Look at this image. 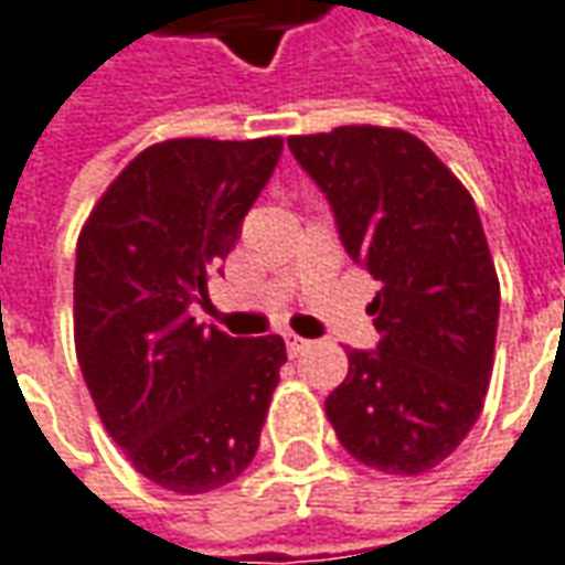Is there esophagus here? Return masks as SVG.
Wrapping results in <instances>:
<instances>
[{
	"label": "esophagus",
	"instance_id": "obj_1",
	"mask_svg": "<svg viewBox=\"0 0 565 565\" xmlns=\"http://www.w3.org/2000/svg\"><path fill=\"white\" fill-rule=\"evenodd\" d=\"M305 348H308V339H301V335H295V332H286V351H289V358L301 354Z\"/></svg>",
	"mask_w": 565,
	"mask_h": 565
}]
</instances>
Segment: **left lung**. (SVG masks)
Listing matches in <instances>:
<instances>
[{"mask_svg": "<svg viewBox=\"0 0 565 565\" xmlns=\"http://www.w3.org/2000/svg\"><path fill=\"white\" fill-rule=\"evenodd\" d=\"M289 149L327 192L344 252L382 286L366 305L380 348L348 351L329 423L366 467L429 472L476 426L494 366L501 282L476 202L397 127L289 136Z\"/></svg>", "mask_w": 565, "mask_h": 565, "instance_id": "obj_1", "label": "left lung"}]
</instances>
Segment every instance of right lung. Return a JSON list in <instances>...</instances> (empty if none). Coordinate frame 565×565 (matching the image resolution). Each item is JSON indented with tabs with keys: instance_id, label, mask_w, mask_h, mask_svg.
I'll return each instance as SVG.
<instances>
[{
	"instance_id": "obj_1",
	"label": "right lung",
	"mask_w": 565,
	"mask_h": 565,
	"mask_svg": "<svg viewBox=\"0 0 565 565\" xmlns=\"http://www.w3.org/2000/svg\"><path fill=\"white\" fill-rule=\"evenodd\" d=\"M282 151L264 139H164L139 151L83 223L74 348L98 419L136 472L177 494L255 460L282 335L230 339L189 317Z\"/></svg>"
}]
</instances>
